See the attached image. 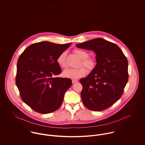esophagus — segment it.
<instances>
[{"instance_id": "1", "label": "esophagus", "mask_w": 145, "mask_h": 145, "mask_svg": "<svg viewBox=\"0 0 145 145\" xmlns=\"http://www.w3.org/2000/svg\"><path fill=\"white\" fill-rule=\"evenodd\" d=\"M78 81L77 80H75V79H72V84H74V83H77Z\"/></svg>"}]
</instances>
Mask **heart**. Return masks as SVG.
<instances>
[{
  "mask_svg": "<svg viewBox=\"0 0 145 145\" xmlns=\"http://www.w3.org/2000/svg\"><path fill=\"white\" fill-rule=\"evenodd\" d=\"M75 54L82 60V65L85 66L89 70H92L95 66V61L91 58H88L89 54L85 51L76 49L74 50ZM66 53V52H62L57 57V62L59 65L62 68L66 67V63L65 61ZM86 73V69L84 67H80L78 69H67L63 72V76L70 79H78L84 76Z\"/></svg>",
  "mask_w": 145,
  "mask_h": 145,
  "instance_id": "b5f03b06",
  "label": "heart"
}]
</instances>
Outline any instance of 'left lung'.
<instances>
[{
    "label": "left lung",
    "instance_id": "obj_1",
    "mask_svg": "<svg viewBox=\"0 0 145 145\" xmlns=\"http://www.w3.org/2000/svg\"><path fill=\"white\" fill-rule=\"evenodd\" d=\"M76 47L96 54L95 66L87 77L80 80L83 104L91 110H105L123 93L128 79L127 58L117 44L102 38L84 42Z\"/></svg>",
    "mask_w": 145,
    "mask_h": 145
}]
</instances>
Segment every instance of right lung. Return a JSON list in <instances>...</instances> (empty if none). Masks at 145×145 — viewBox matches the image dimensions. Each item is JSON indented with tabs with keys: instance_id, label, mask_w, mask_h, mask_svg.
<instances>
[{
	"instance_id": "add662e5",
	"label": "right lung",
	"mask_w": 145,
	"mask_h": 145,
	"mask_svg": "<svg viewBox=\"0 0 145 145\" xmlns=\"http://www.w3.org/2000/svg\"><path fill=\"white\" fill-rule=\"evenodd\" d=\"M71 44L37 42L27 47L20 55L16 85L23 101L35 111L47 114L61 105L72 82L69 78L55 77L61 72L57 59Z\"/></svg>"
}]
</instances>
